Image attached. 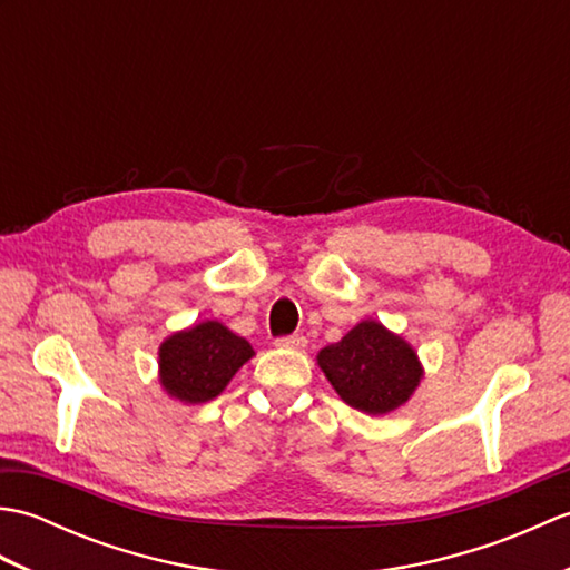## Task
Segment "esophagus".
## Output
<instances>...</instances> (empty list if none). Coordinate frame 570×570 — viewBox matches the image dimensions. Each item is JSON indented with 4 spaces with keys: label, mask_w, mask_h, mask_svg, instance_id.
<instances>
[{
    "label": "esophagus",
    "mask_w": 570,
    "mask_h": 570,
    "mask_svg": "<svg viewBox=\"0 0 570 570\" xmlns=\"http://www.w3.org/2000/svg\"><path fill=\"white\" fill-rule=\"evenodd\" d=\"M276 345L278 347H288V350H304L306 345H308V341L304 335H298V333H294V335H284V337H276Z\"/></svg>",
    "instance_id": "esophagus-1"
}]
</instances>
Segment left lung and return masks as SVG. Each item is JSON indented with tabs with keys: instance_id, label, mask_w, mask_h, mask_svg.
<instances>
[{
	"instance_id": "1",
	"label": "left lung",
	"mask_w": 570,
	"mask_h": 570,
	"mask_svg": "<svg viewBox=\"0 0 570 570\" xmlns=\"http://www.w3.org/2000/svg\"><path fill=\"white\" fill-rule=\"evenodd\" d=\"M318 365L343 402L365 414L399 409L421 380L414 350L377 321H362L341 343L323 347Z\"/></svg>"
}]
</instances>
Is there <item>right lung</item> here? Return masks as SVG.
Segmentation results:
<instances>
[{
  "mask_svg": "<svg viewBox=\"0 0 570 570\" xmlns=\"http://www.w3.org/2000/svg\"><path fill=\"white\" fill-rule=\"evenodd\" d=\"M252 355L254 350L245 337L227 331L223 323L205 321L161 345V384L186 404L210 402Z\"/></svg>",
  "mask_w": 570,
  "mask_h": 570,
  "instance_id": "right-lung-1",
  "label": "right lung"
}]
</instances>
